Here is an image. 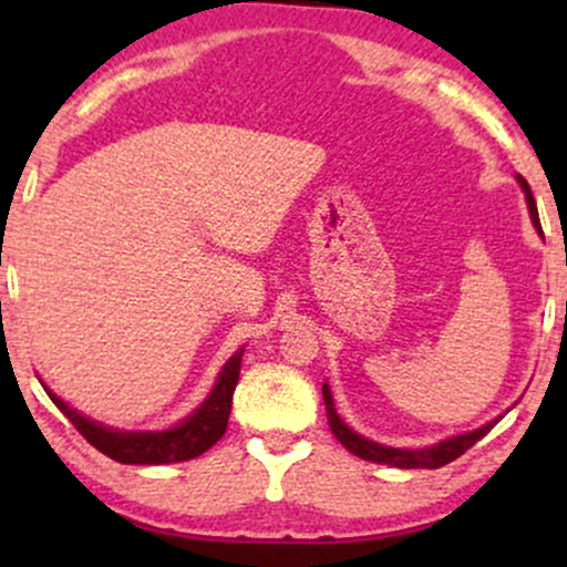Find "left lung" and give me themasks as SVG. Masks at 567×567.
I'll use <instances>...</instances> for the list:
<instances>
[{"label": "left lung", "mask_w": 567, "mask_h": 567, "mask_svg": "<svg viewBox=\"0 0 567 567\" xmlns=\"http://www.w3.org/2000/svg\"><path fill=\"white\" fill-rule=\"evenodd\" d=\"M519 184H523L525 197H528L533 224H536V229L542 231V220H538L536 199H533L530 186L525 184L523 178H519ZM322 396H324V410H328L330 432L336 434V440L341 442V445L347 447L349 453L360 455V458H365V461H373V464L396 466V470H440V466L451 464V461L458 458V455H464L474 445V442L483 440L485 434L491 432L493 426H496V421H491V424H485L483 429H474V432H470V434H458V437H451V440L440 442V445L421 447V451H405V447L379 445V442H370L365 437H360V434H357V432H351V429L343 424L341 419H338V413H336V408H333V396H330L328 383H324V386H322Z\"/></svg>", "instance_id": "left-lung-1"}]
</instances>
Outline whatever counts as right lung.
I'll return each mask as SVG.
<instances>
[{
  "instance_id": "right-lung-1",
  "label": "right lung",
  "mask_w": 567,
  "mask_h": 567,
  "mask_svg": "<svg viewBox=\"0 0 567 567\" xmlns=\"http://www.w3.org/2000/svg\"><path fill=\"white\" fill-rule=\"evenodd\" d=\"M239 365H243V349L220 370L216 389L202 402V408H197V413L167 432H114V429L87 421L66 402L58 400L53 392L48 394L76 426V432L109 458L120 461V464H175V461L197 458L224 437L231 413L234 386L239 381Z\"/></svg>"
}]
</instances>
